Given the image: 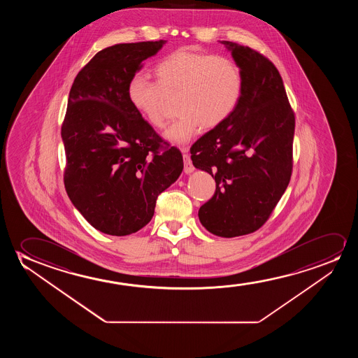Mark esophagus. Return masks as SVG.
<instances>
[{"instance_id":"1","label":"esophagus","mask_w":358,"mask_h":358,"mask_svg":"<svg viewBox=\"0 0 358 358\" xmlns=\"http://www.w3.org/2000/svg\"><path fill=\"white\" fill-rule=\"evenodd\" d=\"M189 150V148L183 147L181 148V152H183V162H185V172L186 173H191V172L194 171V166H193V164L191 162V157L189 155L187 154Z\"/></svg>"}]
</instances>
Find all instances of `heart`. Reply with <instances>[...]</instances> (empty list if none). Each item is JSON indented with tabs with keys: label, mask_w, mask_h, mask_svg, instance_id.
<instances>
[{
	"label": "heart",
	"mask_w": 358,
	"mask_h": 358,
	"mask_svg": "<svg viewBox=\"0 0 358 358\" xmlns=\"http://www.w3.org/2000/svg\"><path fill=\"white\" fill-rule=\"evenodd\" d=\"M157 83L145 74H133L127 99L152 127L162 128L167 99L177 96L180 117L164 137L173 144L188 142L201 127L210 131L235 113L243 94V73L236 61L222 55L180 49L154 67Z\"/></svg>",
	"instance_id": "obj_1"
}]
</instances>
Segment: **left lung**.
Instances as JSON below:
<instances>
[{"label":"left lung","mask_w":358,"mask_h":358,"mask_svg":"<svg viewBox=\"0 0 358 358\" xmlns=\"http://www.w3.org/2000/svg\"><path fill=\"white\" fill-rule=\"evenodd\" d=\"M220 43L242 69L243 94L232 116L193 144L191 159L216 182L198 211L201 225L231 238L264 225L289 186L294 113L271 61L248 46Z\"/></svg>","instance_id":"obj_1"}]
</instances>
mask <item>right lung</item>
<instances>
[{"mask_svg": "<svg viewBox=\"0 0 358 358\" xmlns=\"http://www.w3.org/2000/svg\"><path fill=\"white\" fill-rule=\"evenodd\" d=\"M166 40L117 44L79 71L61 128L64 187L90 225L127 236L152 220L157 196L181 175L177 148L160 152L162 137L132 108L127 83Z\"/></svg>", "mask_w": 358, "mask_h": 358, "instance_id": "add662e5", "label": "right lung"}]
</instances>
